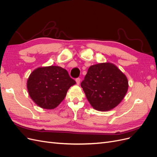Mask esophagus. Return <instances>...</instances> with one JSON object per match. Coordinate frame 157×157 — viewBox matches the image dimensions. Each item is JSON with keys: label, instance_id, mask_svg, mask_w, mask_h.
Segmentation results:
<instances>
[{"label": "esophagus", "instance_id": "34e87169", "mask_svg": "<svg viewBox=\"0 0 157 157\" xmlns=\"http://www.w3.org/2000/svg\"><path fill=\"white\" fill-rule=\"evenodd\" d=\"M75 80H76V82H77V84L78 85L80 84V78H77Z\"/></svg>", "mask_w": 157, "mask_h": 157}]
</instances>
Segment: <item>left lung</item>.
Masks as SVG:
<instances>
[{
	"instance_id": "1",
	"label": "left lung",
	"mask_w": 157,
	"mask_h": 157,
	"mask_svg": "<svg viewBox=\"0 0 157 157\" xmlns=\"http://www.w3.org/2000/svg\"><path fill=\"white\" fill-rule=\"evenodd\" d=\"M80 85L90 105L99 111L117 107L128 88L126 75L109 62L90 66Z\"/></svg>"
}]
</instances>
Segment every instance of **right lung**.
Returning a JSON list of instances; mask_svg holds the SVG:
<instances>
[{"mask_svg": "<svg viewBox=\"0 0 157 157\" xmlns=\"http://www.w3.org/2000/svg\"><path fill=\"white\" fill-rule=\"evenodd\" d=\"M75 84L67 70L52 65L33 71L28 78L27 87L29 96L38 106L53 109L59 105L69 88Z\"/></svg>", "mask_w": 157, "mask_h": 157, "instance_id": "add662e5", "label": "right lung"}]
</instances>
